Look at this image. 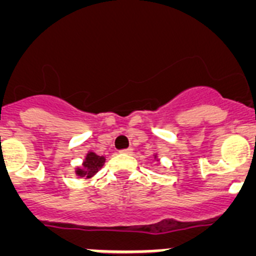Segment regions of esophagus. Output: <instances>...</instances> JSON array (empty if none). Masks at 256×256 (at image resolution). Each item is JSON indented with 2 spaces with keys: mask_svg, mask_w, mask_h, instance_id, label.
<instances>
[{
  "mask_svg": "<svg viewBox=\"0 0 256 256\" xmlns=\"http://www.w3.org/2000/svg\"><path fill=\"white\" fill-rule=\"evenodd\" d=\"M120 152L126 154V155H130V154L133 152V150H132V148H126V150H122Z\"/></svg>",
  "mask_w": 256,
  "mask_h": 256,
  "instance_id": "34e87169",
  "label": "esophagus"
}]
</instances>
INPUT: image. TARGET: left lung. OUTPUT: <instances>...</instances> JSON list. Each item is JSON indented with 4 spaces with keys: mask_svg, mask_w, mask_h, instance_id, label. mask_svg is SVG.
Wrapping results in <instances>:
<instances>
[{
    "mask_svg": "<svg viewBox=\"0 0 256 256\" xmlns=\"http://www.w3.org/2000/svg\"><path fill=\"white\" fill-rule=\"evenodd\" d=\"M154 158H155V160H158V162H159V158H158V154H154Z\"/></svg>",
    "mask_w": 256,
    "mask_h": 256,
    "instance_id": "8db88e82",
    "label": "left lung"
}]
</instances>
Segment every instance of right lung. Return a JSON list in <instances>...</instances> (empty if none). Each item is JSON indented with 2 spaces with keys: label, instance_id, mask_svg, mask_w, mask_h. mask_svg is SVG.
<instances>
[{
  "label": "right lung",
  "instance_id": "right-lung-1",
  "mask_svg": "<svg viewBox=\"0 0 256 256\" xmlns=\"http://www.w3.org/2000/svg\"><path fill=\"white\" fill-rule=\"evenodd\" d=\"M104 164H105V156L97 155L94 151H88L82 165L76 168V174L83 180H91L102 168Z\"/></svg>",
  "mask_w": 256,
  "mask_h": 256
}]
</instances>
